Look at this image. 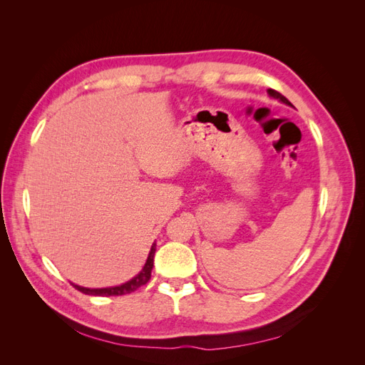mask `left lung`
<instances>
[{
    "instance_id": "left-lung-1",
    "label": "left lung",
    "mask_w": 365,
    "mask_h": 365,
    "mask_svg": "<svg viewBox=\"0 0 365 365\" xmlns=\"http://www.w3.org/2000/svg\"><path fill=\"white\" fill-rule=\"evenodd\" d=\"M268 94H269V97H272V98H277L279 102H282V103H284V105H288V106H292V103L288 101V98H286L284 96H282L280 93L274 91V90H268Z\"/></svg>"
}]
</instances>
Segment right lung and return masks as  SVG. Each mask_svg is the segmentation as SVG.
Returning <instances> with one entry per match:
<instances>
[{"instance_id":"obj_1","label":"right lung","mask_w":365,"mask_h":365,"mask_svg":"<svg viewBox=\"0 0 365 365\" xmlns=\"http://www.w3.org/2000/svg\"><path fill=\"white\" fill-rule=\"evenodd\" d=\"M155 250H157V244H152L145 267H143V269L135 275V277H132L126 283H121L118 286H109V288H83V286L74 284V283H73V286H74L77 291H81V292H83L86 295L111 297V295H125V294L134 292V291H137L140 288V286L146 284L149 282L150 272H152V268H153V256H155Z\"/></svg>"}]
</instances>
